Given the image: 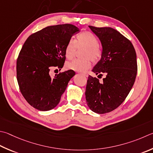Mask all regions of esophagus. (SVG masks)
I'll list each match as a JSON object with an SVG mask.
<instances>
[{
  "label": "esophagus",
  "instance_id": "34e87169",
  "mask_svg": "<svg viewBox=\"0 0 153 153\" xmlns=\"http://www.w3.org/2000/svg\"><path fill=\"white\" fill-rule=\"evenodd\" d=\"M82 75H83V76H85V77H88V75L87 73H82Z\"/></svg>",
  "mask_w": 153,
  "mask_h": 153
}]
</instances>
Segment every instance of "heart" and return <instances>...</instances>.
<instances>
[{"label": "heart", "mask_w": 153, "mask_h": 153, "mask_svg": "<svg viewBox=\"0 0 153 153\" xmlns=\"http://www.w3.org/2000/svg\"><path fill=\"white\" fill-rule=\"evenodd\" d=\"M84 48L82 51L83 59H75L68 62L66 67L69 69L83 72L87 70L91 66V62H96L102 56V49L98 44V39L95 35L90 32L85 31L77 35L76 41L70 39L67 43L65 49V57L68 59L74 57L76 49Z\"/></svg>", "instance_id": "heart-1"}]
</instances>
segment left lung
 <instances>
[{
  "instance_id": "obj_1",
  "label": "left lung",
  "mask_w": 153,
  "mask_h": 153,
  "mask_svg": "<svg viewBox=\"0 0 153 153\" xmlns=\"http://www.w3.org/2000/svg\"><path fill=\"white\" fill-rule=\"evenodd\" d=\"M102 46L101 59L94 66L96 75H105L103 82L89 76L85 99L93 112L105 114L115 110L128 95L137 74V54L132 43L111 27L89 26Z\"/></svg>"
}]
</instances>
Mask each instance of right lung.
I'll return each mask as SVG.
<instances>
[{"label":"right lung","instance_id":"1","mask_svg":"<svg viewBox=\"0 0 153 153\" xmlns=\"http://www.w3.org/2000/svg\"><path fill=\"white\" fill-rule=\"evenodd\" d=\"M79 31L71 24L49 26L30 35L23 44L16 60V78L22 95L35 109L48 111L59 103L76 73L70 69L51 77L49 71L63 68L65 46Z\"/></svg>","mask_w":153,"mask_h":153}]
</instances>
